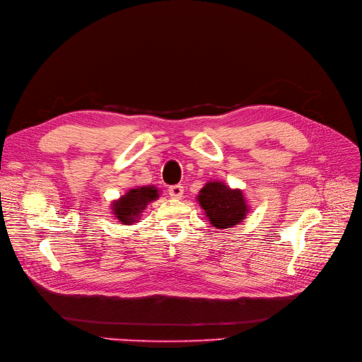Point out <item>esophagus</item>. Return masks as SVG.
<instances>
[{
  "instance_id": "obj_1",
  "label": "esophagus",
  "mask_w": 362,
  "mask_h": 362,
  "mask_svg": "<svg viewBox=\"0 0 362 362\" xmlns=\"http://www.w3.org/2000/svg\"><path fill=\"white\" fill-rule=\"evenodd\" d=\"M169 196L172 199H181L182 194H184V187L181 184H177V185H170L169 187Z\"/></svg>"
}]
</instances>
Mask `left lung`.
<instances>
[{"instance_id": "8db88e82", "label": "left lung", "mask_w": 362, "mask_h": 362, "mask_svg": "<svg viewBox=\"0 0 362 362\" xmlns=\"http://www.w3.org/2000/svg\"><path fill=\"white\" fill-rule=\"evenodd\" d=\"M197 200L206 218L216 230L238 226L249 212L243 192L238 188H230L222 181L206 182Z\"/></svg>"}]
</instances>
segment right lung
<instances>
[{
    "label": "right lung",
    "mask_w": 362,
    "mask_h": 362,
    "mask_svg": "<svg viewBox=\"0 0 362 362\" xmlns=\"http://www.w3.org/2000/svg\"><path fill=\"white\" fill-rule=\"evenodd\" d=\"M156 199H159V190L154 185L135 187L112 203V211L115 218L124 222L125 226H131V223L136 222L146 206Z\"/></svg>",
    "instance_id": "right-lung-1"
}]
</instances>
